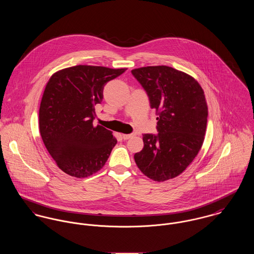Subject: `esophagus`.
Masks as SVG:
<instances>
[{
    "label": "esophagus",
    "instance_id": "1",
    "mask_svg": "<svg viewBox=\"0 0 254 254\" xmlns=\"http://www.w3.org/2000/svg\"><path fill=\"white\" fill-rule=\"evenodd\" d=\"M122 136H123V139H124V140H127V139H129L130 137H132V134H123Z\"/></svg>",
    "mask_w": 254,
    "mask_h": 254
}]
</instances>
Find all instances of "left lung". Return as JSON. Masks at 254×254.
Masks as SVG:
<instances>
[{"mask_svg": "<svg viewBox=\"0 0 254 254\" xmlns=\"http://www.w3.org/2000/svg\"><path fill=\"white\" fill-rule=\"evenodd\" d=\"M156 109L159 133L144 134V147L134 155L141 172L163 182L181 174L200 150L207 123L203 89L192 76L172 67L131 70Z\"/></svg>", "mask_w": 254, "mask_h": 254, "instance_id": "left-lung-1", "label": "left lung"}]
</instances>
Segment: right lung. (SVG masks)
<instances>
[{
  "mask_svg": "<svg viewBox=\"0 0 254 254\" xmlns=\"http://www.w3.org/2000/svg\"><path fill=\"white\" fill-rule=\"evenodd\" d=\"M126 70L77 65L50 78L40 105L39 127L46 148L65 173L84 178L107 162L117 139L111 130L93 126L94 105L101 102L105 84Z\"/></svg>",
  "mask_w": 254,
  "mask_h": 254,
  "instance_id": "add662e5",
  "label": "right lung"
}]
</instances>
